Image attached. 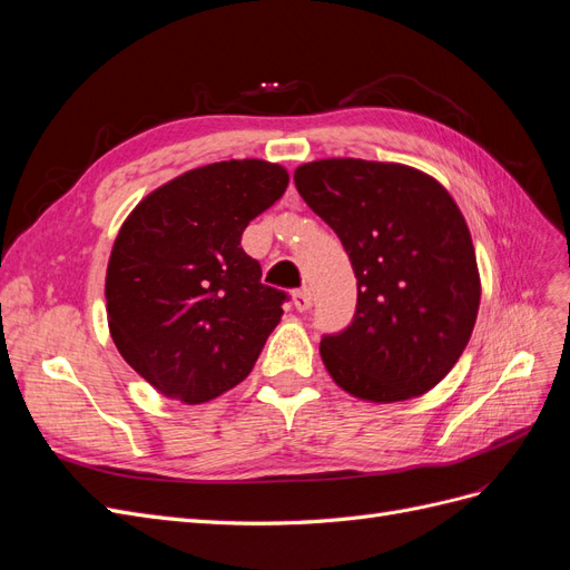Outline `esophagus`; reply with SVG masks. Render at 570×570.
<instances>
[{"label":"esophagus","instance_id":"1","mask_svg":"<svg viewBox=\"0 0 570 570\" xmlns=\"http://www.w3.org/2000/svg\"><path fill=\"white\" fill-rule=\"evenodd\" d=\"M292 304H295V308L297 312H308V308H312V292H308L306 287L304 289H297L295 295H292Z\"/></svg>","mask_w":570,"mask_h":570}]
</instances>
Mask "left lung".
Returning a JSON list of instances; mask_svg holds the SVG:
<instances>
[{"label":"left lung","mask_w":570,"mask_h":570,"mask_svg":"<svg viewBox=\"0 0 570 570\" xmlns=\"http://www.w3.org/2000/svg\"><path fill=\"white\" fill-rule=\"evenodd\" d=\"M295 185L342 239L358 287L352 325L321 340L327 373L373 404L433 390L480 306L473 239L452 195L419 168L364 159L302 164Z\"/></svg>","instance_id":"obj_1"}]
</instances>
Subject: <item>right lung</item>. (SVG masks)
Segmentation results:
<instances>
[{
    "label": "right lung",
    "instance_id": "right-lung-1",
    "mask_svg": "<svg viewBox=\"0 0 570 570\" xmlns=\"http://www.w3.org/2000/svg\"><path fill=\"white\" fill-rule=\"evenodd\" d=\"M281 164L230 159L164 183L120 226L107 266L116 350L164 396L204 404L252 373L285 292L239 247L249 220L283 197Z\"/></svg>",
    "mask_w": 570,
    "mask_h": 570
}]
</instances>
